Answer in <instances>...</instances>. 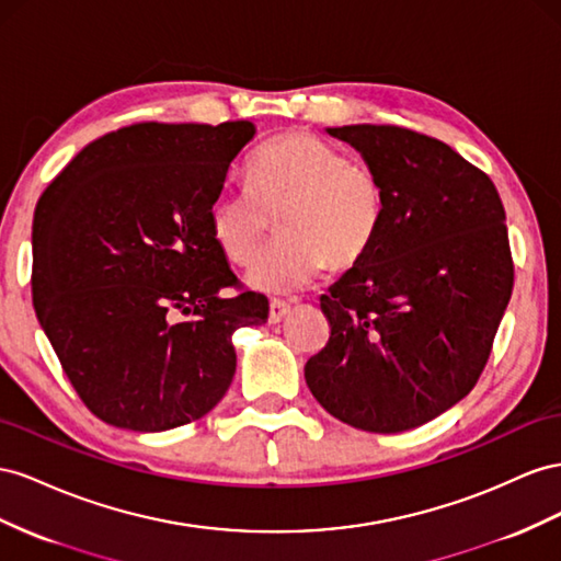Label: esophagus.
<instances>
[{
	"mask_svg": "<svg viewBox=\"0 0 561 561\" xmlns=\"http://www.w3.org/2000/svg\"><path fill=\"white\" fill-rule=\"evenodd\" d=\"M293 307L287 305V301H280V299H271L268 305V323H280L285 316H290Z\"/></svg>",
	"mask_w": 561,
	"mask_h": 561,
	"instance_id": "34e87169",
	"label": "esophagus"
}]
</instances>
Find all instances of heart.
Instances as JSON below:
<instances>
[{"label":"heart","instance_id":"obj_1","mask_svg":"<svg viewBox=\"0 0 561 561\" xmlns=\"http://www.w3.org/2000/svg\"><path fill=\"white\" fill-rule=\"evenodd\" d=\"M248 191H221L209 205V229L233 264L252 262L264 240L283 233L248 268V283L290 295L330 268H350L373 248L382 219L375 174L309 131L264 144L245 168Z\"/></svg>","mask_w":561,"mask_h":561}]
</instances>
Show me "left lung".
<instances>
[{"instance_id": "8db88e82", "label": "left lung", "mask_w": 561, "mask_h": 561, "mask_svg": "<svg viewBox=\"0 0 561 561\" xmlns=\"http://www.w3.org/2000/svg\"><path fill=\"white\" fill-rule=\"evenodd\" d=\"M380 181L368 254L321 297L330 340L305 366L316 401L356 430L397 434L465 399L491 356L514 285L493 181L432 136L328 127Z\"/></svg>"}]
</instances>
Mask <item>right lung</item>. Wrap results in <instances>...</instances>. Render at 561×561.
Here are the masks:
<instances>
[{
	"label": "right lung",
	"mask_w": 561,
	"mask_h": 561,
	"mask_svg": "<svg viewBox=\"0 0 561 561\" xmlns=\"http://www.w3.org/2000/svg\"><path fill=\"white\" fill-rule=\"evenodd\" d=\"M256 134L248 119L139 123L84 146L35 209L33 301L84 405L119 430L164 432L231 387V335L268 318L209 229V205ZM184 314V319H179Z\"/></svg>",
	"instance_id": "add662e5"
}]
</instances>
